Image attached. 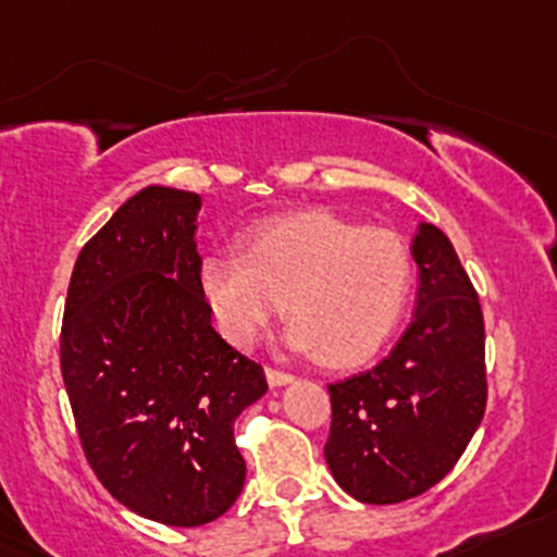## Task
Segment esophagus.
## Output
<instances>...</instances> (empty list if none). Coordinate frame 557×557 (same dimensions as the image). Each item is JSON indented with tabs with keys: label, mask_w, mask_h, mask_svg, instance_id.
I'll use <instances>...</instances> for the list:
<instances>
[{
	"label": "esophagus",
	"mask_w": 557,
	"mask_h": 557,
	"mask_svg": "<svg viewBox=\"0 0 557 557\" xmlns=\"http://www.w3.org/2000/svg\"><path fill=\"white\" fill-rule=\"evenodd\" d=\"M267 381L272 388H280V386H290L296 377H293L290 372H283V370H267Z\"/></svg>",
	"instance_id": "esophagus-1"
}]
</instances>
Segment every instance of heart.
Instances as JSON below:
<instances>
[{
	"label": "heart",
	"instance_id": "b5f03b06",
	"mask_svg": "<svg viewBox=\"0 0 557 557\" xmlns=\"http://www.w3.org/2000/svg\"><path fill=\"white\" fill-rule=\"evenodd\" d=\"M412 288V256L396 232L330 211H301L259 224L243 253H211L200 290L230 344L246 348L280 309L285 346L351 368L399 325Z\"/></svg>",
	"mask_w": 557,
	"mask_h": 557
}]
</instances>
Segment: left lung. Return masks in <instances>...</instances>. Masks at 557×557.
Returning <instances> with one entry per match:
<instances>
[{"label": "left lung", "instance_id": "left-lung-1", "mask_svg": "<svg viewBox=\"0 0 557 557\" xmlns=\"http://www.w3.org/2000/svg\"><path fill=\"white\" fill-rule=\"evenodd\" d=\"M418 307L386 359L330 383L325 460L354 499L394 505L455 468L486 409L484 314L449 237L420 222L412 237Z\"/></svg>", "mask_w": 557, "mask_h": 557}]
</instances>
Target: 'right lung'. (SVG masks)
I'll return each mask as SVG.
<instances>
[{"label":"right lung","instance_id":"right-lung-1","mask_svg":"<svg viewBox=\"0 0 557 557\" xmlns=\"http://www.w3.org/2000/svg\"><path fill=\"white\" fill-rule=\"evenodd\" d=\"M200 195L150 185L82 248L60 368L84 455L137 516L203 527L246 484L235 420L267 394L261 364L211 325L200 290Z\"/></svg>","mask_w":557,"mask_h":557}]
</instances>
